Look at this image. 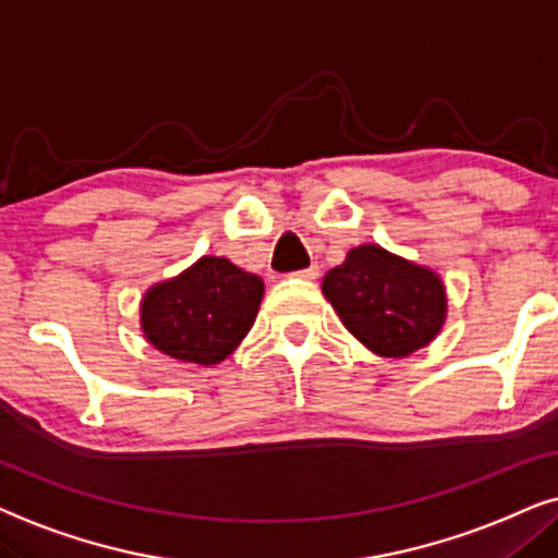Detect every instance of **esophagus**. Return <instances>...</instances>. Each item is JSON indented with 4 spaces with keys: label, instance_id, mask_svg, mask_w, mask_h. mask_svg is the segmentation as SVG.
Returning <instances> with one entry per match:
<instances>
[{
    "label": "esophagus",
    "instance_id": "1",
    "mask_svg": "<svg viewBox=\"0 0 558 558\" xmlns=\"http://www.w3.org/2000/svg\"><path fill=\"white\" fill-rule=\"evenodd\" d=\"M299 278H303V280H316V278H318V267H316V265L306 267V270L299 272Z\"/></svg>",
    "mask_w": 558,
    "mask_h": 558
}]
</instances>
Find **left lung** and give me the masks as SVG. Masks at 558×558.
<instances>
[{
    "label": "left lung",
    "mask_w": 558,
    "mask_h": 558,
    "mask_svg": "<svg viewBox=\"0 0 558 558\" xmlns=\"http://www.w3.org/2000/svg\"><path fill=\"white\" fill-rule=\"evenodd\" d=\"M322 293L356 341L392 360L428 347L447 324L441 275L373 242L349 250L324 275Z\"/></svg>",
    "instance_id": "1"
}]
</instances>
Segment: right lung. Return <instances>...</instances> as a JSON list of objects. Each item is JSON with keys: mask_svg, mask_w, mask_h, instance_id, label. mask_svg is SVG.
I'll use <instances>...</instances> for the list:
<instances>
[{"mask_svg": "<svg viewBox=\"0 0 558 558\" xmlns=\"http://www.w3.org/2000/svg\"><path fill=\"white\" fill-rule=\"evenodd\" d=\"M265 295L263 278L227 257L204 255L140 301L143 337L166 356L211 367L240 347Z\"/></svg>", "mask_w": 558, "mask_h": 558, "instance_id": "right-lung-1", "label": "right lung"}]
</instances>
